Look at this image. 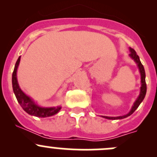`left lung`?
Instances as JSON below:
<instances>
[{"instance_id":"8db88e82","label":"left lung","mask_w":157,"mask_h":157,"mask_svg":"<svg viewBox=\"0 0 157 157\" xmlns=\"http://www.w3.org/2000/svg\"><path fill=\"white\" fill-rule=\"evenodd\" d=\"M130 54L129 56L134 60V61L137 64V67H138L139 71L140 73V79H141V86H140V95H139L138 97L137 98V99L134 102V105H133L132 108H131V111L127 114V115H122V116H118V117H109V116H102L103 118H107V119H111V120H116V119H122V118H127V117L130 116L131 114L134 113V111L136 110L138 106L140 105V104L141 103L142 101L144 100V99L145 96H146V93H147V84H146V80H145V77H146V75H145V71H144V67L143 64H141L140 61V58H139V56L137 55L135 51L134 50L133 48H130Z\"/></svg>"}]
</instances>
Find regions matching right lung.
<instances>
[{
    "mask_svg": "<svg viewBox=\"0 0 157 157\" xmlns=\"http://www.w3.org/2000/svg\"><path fill=\"white\" fill-rule=\"evenodd\" d=\"M20 58H21V56L19 57V58L17 59L15 64V67H14L13 72L12 74L13 90V93L15 94L16 98H17L20 106L23 108L25 112H27L29 115L36 117H40V118H45V117L52 116V115L57 114L61 110V106L48 107V108L39 106V105H38L37 104H36L33 102V100L31 98L26 96L22 91L21 89L20 88V86L18 84V81H17V68H18L19 64H20Z\"/></svg>",
    "mask_w": 157,
    "mask_h": 157,
    "instance_id": "add662e5",
    "label": "right lung"
}]
</instances>
